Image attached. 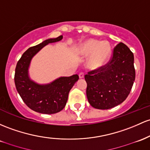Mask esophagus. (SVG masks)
Listing matches in <instances>:
<instances>
[{"label":"esophagus","mask_w":150,"mask_h":150,"mask_svg":"<svg viewBox=\"0 0 150 150\" xmlns=\"http://www.w3.org/2000/svg\"><path fill=\"white\" fill-rule=\"evenodd\" d=\"M79 78H80V79L84 78V73H83V72H80V73L79 74Z\"/></svg>","instance_id":"1"}]
</instances>
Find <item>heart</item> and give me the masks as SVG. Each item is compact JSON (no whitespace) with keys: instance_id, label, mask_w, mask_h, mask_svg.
Listing matches in <instances>:
<instances>
[{"instance_id":"heart-1","label":"heart","mask_w":150,"mask_h":150,"mask_svg":"<svg viewBox=\"0 0 150 150\" xmlns=\"http://www.w3.org/2000/svg\"><path fill=\"white\" fill-rule=\"evenodd\" d=\"M112 52L111 45L108 41L89 39L78 48V55L88 57L86 65L90 70H98L109 60Z\"/></svg>"}]
</instances>
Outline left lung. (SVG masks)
Instances as JSON below:
<instances>
[{
  "instance_id": "left-lung-1",
  "label": "left lung",
  "mask_w": 150,
  "mask_h": 150,
  "mask_svg": "<svg viewBox=\"0 0 150 150\" xmlns=\"http://www.w3.org/2000/svg\"><path fill=\"white\" fill-rule=\"evenodd\" d=\"M86 95L92 107L108 110L125 100L135 79L134 55L122 42L114 48L109 63L85 76Z\"/></svg>"
}]
</instances>
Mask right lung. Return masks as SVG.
<instances>
[{
  "label": "right lung",
  "mask_w": 150,
  "mask_h": 150,
  "mask_svg": "<svg viewBox=\"0 0 150 150\" xmlns=\"http://www.w3.org/2000/svg\"><path fill=\"white\" fill-rule=\"evenodd\" d=\"M62 35L48 38L31 47L23 54L15 72V84L20 96L28 108L42 114L59 112L66 105L70 90L78 80V75L60 77L49 83L40 84L30 78L29 67L31 60L41 49L49 43L58 42Z\"/></svg>",
  "instance_id": "add662e5"
}]
</instances>
